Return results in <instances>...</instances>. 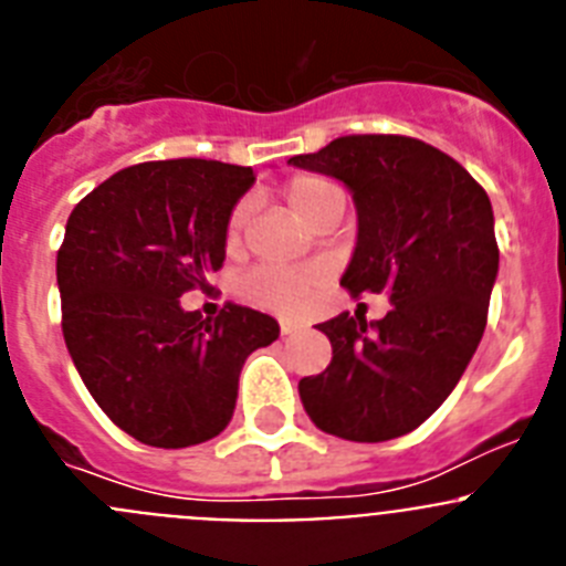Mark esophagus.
Returning <instances> with one entry per match:
<instances>
[{"label":"esophagus","instance_id":"obj_1","mask_svg":"<svg viewBox=\"0 0 566 566\" xmlns=\"http://www.w3.org/2000/svg\"><path fill=\"white\" fill-rule=\"evenodd\" d=\"M297 332H300L297 323H280V334H283V337H292V334Z\"/></svg>","mask_w":566,"mask_h":566}]
</instances>
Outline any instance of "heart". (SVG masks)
<instances>
[{"label": "heart", "mask_w": 566, "mask_h": 566, "mask_svg": "<svg viewBox=\"0 0 566 566\" xmlns=\"http://www.w3.org/2000/svg\"><path fill=\"white\" fill-rule=\"evenodd\" d=\"M289 207L294 209L300 221H312L317 209L326 207L332 198H343L339 189L332 181L319 178V175H294L292 181L283 189ZM249 203H238L229 214L227 223V240L229 243H238L240 232H243V223H247ZM319 283V274L312 269H283V266H260L254 269L247 277L243 289H247L249 297L260 306L272 308L277 314H297L306 308V303L312 300L314 289Z\"/></svg>", "instance_id": "b5f03b06"}]
</instances>
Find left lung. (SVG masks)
I'll return each instance as SVG.
<instances>
[{
    "mask_svg": "<svg viewBox=\"0 0 566 566\" xmlns=\"http://www.w3.org/2000/svg\"><path fill=\"white\" fill-rule=\"evenodd\" d=\"M289 164L332 175L357 207V247L339 286L388 294L377 323H319L332 363L300 379L319 431L352 442L411 433L448 399L488 326L499 274L490 198L459 161L408 135H343Z\"/></svg>",
    "mask_w": 566,
    "mask_h": 566,
    "instance_id": "left-lung-1",
    "label": "left lung"
}]
</instances>
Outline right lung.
I'll return each instance as SVG.
<instances>
[{"instance_id":"add662e5","label":"right lung","mask_w":566,"mask_h":566,"mask_svg":"<svg viewBox=\"0 0 566 566\" xmlns=\"http://www.w3.org/2000/svg\"><path fill=\"white\" fill-rule=\"evenodd\" d=\"M252 167L175 158L109 175L76 203L56 258L62 332L78 377L124 433L153 448L218 437L247 357L277 319L229 303L184 312L227 258V223Z\"/></svg>"}]
</instances>
